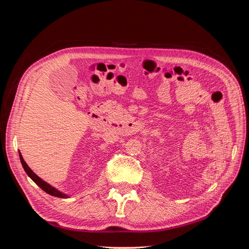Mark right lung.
I'll list each match as a JSON object with an SVG mask.
<instances>
[{
	"instance_id": "add662e5",
	"label": "right lung",
	"mask_w": 249,
	"mask_h": 249,
	"mask_svg": "<svg viewBox=\"0 0 249 249\" xmlns=\"http://www.w3.org/2000/svg\"><path fill=\"white\" fill-rule=\"evenodd\" d=\"M18 154H19V159H20L22 167H24V169H25L27 175H28L30 178H31V179L33 180V182H34L37 186L40 187L44 192H47L48 194L52 195V196H56V197H60V198H67V197H69V195H66V194H64V193H62V192H60L59 190L56 189V188L51 186V185L48 184L47 182H44V180L41 179L38 176H36L35 173L31 170V168H30V167L28 166L27 163L25 162V160L22 159L21 154H20L19 152H18Z\"/></svg>"
}]
</instances>
